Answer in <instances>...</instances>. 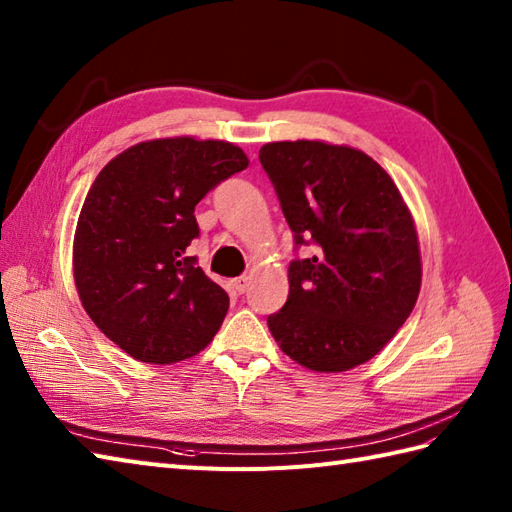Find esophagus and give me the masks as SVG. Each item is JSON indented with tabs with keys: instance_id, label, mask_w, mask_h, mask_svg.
I'll list each match as a JSON object with an SVG mask.
<instances>
[{
	"instance_id": "1",
	"label": "esophagus",
	"mask_w": 512,
	"mask_h": 512,
	"mask_svg": "<svg viewBox=\"0 0 512 512\" xmlns=\"http://www.w3.org/2000/svg\"><path fill=\"white\" fill-rule=\"evenodd\" d=\"M248 286H250V277L248 275H242V277H237V279L231 281V288L237 292V295H244V292L248 290Z\"/></svg>"
}]
</instances>
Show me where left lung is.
Masks as SVG:
<instances>
[{
	"label": "left lung",
	"mask_w": 512,
	"mask_h": 512,
	"mask_svg": "<svg viewBox=\"0 0 512 512\" xmlns=\"http://www.w3.org/2000/svg\"><path fill=\"white\" fill-rule=\"evenodd\" d=\"M259 162L273 182L295 246L288 301L268 328L292 361L345 372L374 358L416 306L418 233L398 187L367 154L321 140L268 143Z\"/></svg>",
	"instance_id": "obj_1"
}]
</instances>
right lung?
<instances>
[{
    "label": "right lung",
    "instance_id": "add662e5",
    "mask_svg": "<svg viewBox=\"0 0 512 512\" xmlns=\"http://www.w3.org/2000/svg\"><path fill=\"white\" fill-rule=\"evenodd\" d=\"M248 158L224 140L138 143L107 162L74 233V281L85 312L136 361L169 365L213 341L228 310L222 286L187 248L195 204Z\"/></svg>",
    "mask_w": 512,
    "mask_h": 512
}]
</instances>
